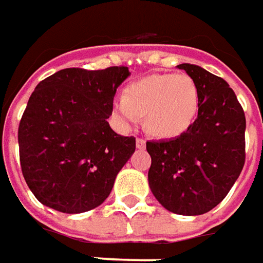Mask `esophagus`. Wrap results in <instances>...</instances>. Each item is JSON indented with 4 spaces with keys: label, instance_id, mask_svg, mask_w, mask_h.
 Listing matches in <instances>:
<instances>
[{
    "label": "esophagus",
    "instance_id": "esophagus-1",
    "mask_svg": "<svg viewBox=\"0 0 263 263\" xmlns=\"http://www.w3.org/2000/svg\"><path fill=\"white\" fill-rule=\"evenodd\" d=\"M137 148H139V149L145 148V139H144V138H137Z\"/></svg>",
    "mask_w": 263,
    "mask_h": 263
}]
</instances>
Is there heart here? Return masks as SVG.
I'll use <instances>...</instances> for the list:
<instances>
[{"mask_svg":"<svg viewBox=\"0 0 263 263\" xmlns=\"http://www.w3.org/2000/svg\"><path fill=\"white\" fill-rule=\"evenodd\" d=\"M199 102V87L189 74H151L126 87L114 103V112L125 125L145 117L146 129L153 135L174 138L194 122Z\"/></svg>","mask_w":263,"mask_h":263,"instance_id":"b5f03b06","label":"heart"}]
</instances>
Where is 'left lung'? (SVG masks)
<instances>
[{"label": "left lung", "mask_w": 263, "mask_h": 263, "mask_svg": "<svg viewBox=\"0 0 263 263\" xmlns=\"http://www.w3.org/2000/svg\"><path fill=\"white\" fill-rule=\"evenodd\" d=\"M199 87V112L189 129L168 141H148V183L167 210L210 212L228 196L245 165L246 119L228 82L200 66L178 64Z\"/></svg>", "instance_id": "8db88e82"}]
</instances>
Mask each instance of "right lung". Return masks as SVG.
I'll list each match as a JSON object with an SVG mask.
<instances>
[{
	"label": "right lung",
	"mask_w": 263,
	"mask_h": 263,
	"mask_svg": "<svg viewBox=\"0 0 263 263\" xmlns=\"http://www.w3.org/2000/svg\"><path fill=\"white\" fill-rule=\"evenodd\" d=\"M126 66L69 67L42 80L18 126L20 164L40 203L62 213L102 204L135 151V138L112 131L108 119Z\"/></svg>",
	"instance_id": "right-lung-1"
}]
</instances>
